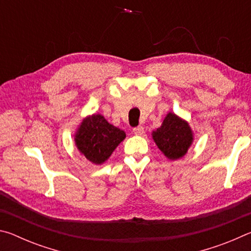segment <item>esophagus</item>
Listing matches in <instances>:
<instances>
[{
  "label": "esophagus",
  "instance_id": "1",
  "mask_svg": "<svg viewBox=\"0 0 251 251\" xmlns=\"http://www.w3.org/2000/svg\"><path fill=\"white\" fill-rule=\"evenodd\" d=\"M133 131H134L135 135H142L144 133V127L141 126V125L137 126V127H134Z\"/></svg>",
  "mask_w": 251,
  "mask_h": 251
}]
</instances>
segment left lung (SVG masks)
Masks as SVG:
<instances>
[{"label":"left lung","instance_id":"8db88e82","mask_svg":"<svg viewBox=\"0 0 251 251\" xmlns=\"http://www.w3.org/2000/svg\"><path fill=\"white\" fill-rule=\"evenodd\" d=\"M152 139L167 158L178 159L186 154L194 138L188 123L168 113L159 128L152 131Z\"/></svg>","mask_w":251,"mask_h":251}]
</instances>
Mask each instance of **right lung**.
I'll use <instances>...</instances> for the list:
<instances>
[{"label": "right lung", "mask_w": 251, "mask_h": 251, "mask_svg": "<svg viewBox=\"0 0 251 251\" xmlns=\"http://www.w3.org/2000/svg\"><path fill=\"white\" fill-rule=\"evenodd\" d=\"M125 137L124 130L110 125L104 116L97 114L86 117L82 122L75 135V144L88 160L100 165L109 158Z\"/></svg>", "instance_id": "right-lung-1"}]
</instances>
